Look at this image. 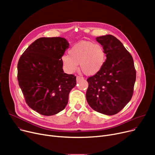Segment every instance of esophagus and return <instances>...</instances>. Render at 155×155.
Segmentation results:
<instances>
[{"instance_id": "34e87169", "label": "esophagus", "mask_w": 155, "mask_h": 155, "mask_svg": "<svg viewBox=\"0 0 155 155\" xmlns=\"http://www.w3.org/2000/svg\"><path fill=\"white\" fill-rule=\"evenodd\" d=\"M76 78H77V82H78V81H80V80L83 79L84 78H83V77H80V76H77Z\"/></svg>"}]
</instances>
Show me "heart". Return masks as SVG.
Returning a JSON list of instances; mask_svg holds the SVG:
<instances>
[{
  "label": "heart",
  "instance_id": "b5f03b06",
  "mask_svg": "<svg viewBox=\"0 0 155 155\" xmlns=\"http://www.w3.org/2000/svg\"><path fill=\"white\" fill-rule=\"evenodd\" d=\"M105 53L103 47L90 41H81L73 46L68 51V56L61 57L64 70L68 73L76 71L80 64V69L87 75H94L103 67Z\"/></svg>",
  "mask_w": 155,
  "mask_h": 155
}]
</instances>
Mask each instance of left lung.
<instances>
[{"instance_id":"obj_1","label":"left lung","mask_w":155,"mask_h":155,"mask_svg":"<svg viewBox=\"0 0 155 155\" xmlns=\"http://www.w3.org/2000/svg\"><path fill=\"white\" fill-rule=\"evenodd\" d=\"M106 60L101 70L87 79V101L94 110L105 115L118 113L131 99L136 81L133 57L124 45L110 35L96 38Z\"/></svg>"}]
</instances>
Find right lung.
I'll use <instances>...</instances> for the list:
<instances>
[{"instance_id":"right-lung-1","label":"right lung","mask_w":155,"mask_h":155,"mask_svg":"<svg viewBox=\"0 0 155 155\" xmlns=\"http://www.w3.org/2000/svg\"><path fill=\"white\" fill-rule=\"evenodd\" d=\"M69 46L63 38H40L20 57L19 85L28 106L40 114L53 116L63 110L76 85V77L64 73L61 61Z\"/></svg>"}]
</instances>
